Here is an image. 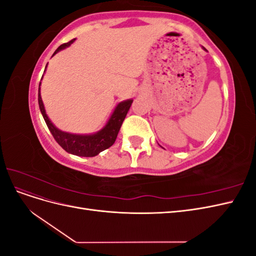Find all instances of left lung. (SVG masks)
Segmentation results:
<instances>
[{"mask_svg": "<svg viewBox=\"0 0 256 256\" xmlns=\"http://www.w3.org/2000/svg\"><path fill=\"white\" fill-rule=\"evenodd\" d=\"M203 49H204V50H205V51H206V49H205V48H204V47H203Z\"/></svg>", "mask_w": 256, "mask_h": 256, "instance_id": "1", "label": "left lung"}]
</instances>
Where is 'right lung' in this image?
<instances>
[{
  "label": "right lung",
  "instance_id": "obj_1",
  "mask_svg": "<svg viewBox=\"0 0 256 256\" xmlns=\"http://www.w3.org/2000/svg\"><path fill=\"white\" fill-rule=\"evenodd\" d=\"M74 40H72L66 44H60L56 50V52L53 53V56H56L58 51L69 47ZM46 68H47V66H46ZM40 84L42 83H40V88H38V104H40V112L53 138H56V141L63 147L67 152L80 157H94L97 156L99 152L109 148V147H111L114 144L116 138H118V131L122 127V124L126 118V115L131 106V104L134 102L132 99H127L125 102H122L116 106L111 118L106 124V126L102 130H99L98 132L92 134H74L64 132V131L58 129L49 120L48 115L46 114L44 102L40 96Z\"/></svg>",
  "mask_w": 256,
  "mask_h": 256
}]
</instances>
